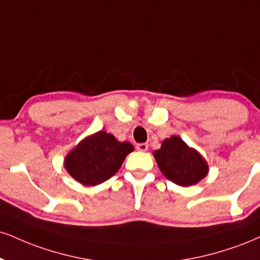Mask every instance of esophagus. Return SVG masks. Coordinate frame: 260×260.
<instances>
[{"label":"esophagus","instance_id":"34e87169","mask_svg":"<svg viewBox=\"0 0 260 260\" xmlns=\"http://www.w3.org/2000/svg\"><path fill=\"white\" fill-rule=\"evenodd\" d=\"M148 149H149V145L146 143L137 144V150H138V151H146Z\"/></svg>","mask_w":260,"mask_h":260}]
</instances>
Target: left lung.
<instances>
[{
  "label": "left lung",
  "mask_w": 260,
  "mask_h": 260,
  "mask_svg": "<svg viewBox=\"0 0 260 260\" xmlns=\"http://www.w3.org/2000/svg\"><path fill=\"white\" fill-rule=\"evenodd\" d=\"M154 156L165 177L180 186L199 183L206 177L208 166L202 156L190 149L179 137H171L162 143Z\"/></svg>",
  "instance_id": "1"
}]
</instances>
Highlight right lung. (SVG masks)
I'll use <instances>...</instances> for the list:
<instances>
[{
    "instance_id": "1",
    "label": "right lung",
    "mask_w": 260,
    "mask_h": 260,
    "mask_svg": "<svg viewBox=\"0 0 260 260\" xmlns=\"http://www.w3.org/2000/svg\"><path fill=\"white\" fill-rule=\"evenodd\" d=\"M128 142H117L104 131L93 134L75 148L65 158V168L83 185H98L120 170L126 156L133 151Z\"/></svg>"
}]
</instances>
